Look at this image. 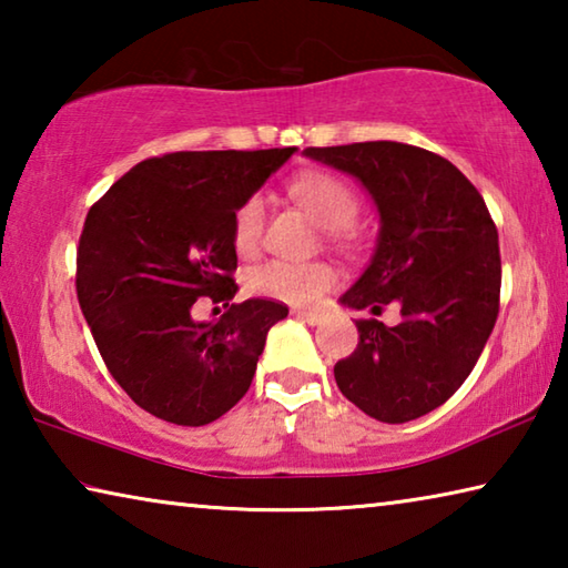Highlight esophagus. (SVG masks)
I'll use <instances>...</instances> for the list:
<instances>
[{
  "mask_svg": "<svg viewBox=\"0 0 568 568\" xmlns=\"http://www.w3.org/2000/svg\"><path fill=\"white\" fill-rule=\"evenodd\" d=\"M293 315L297 321H303L307 325H318L323 321V313L321 311H293Z\"/></svg>",
  "mask_w": 568,
  "mask_h": 568,
  "instance_id": "34e87169",
  "label": "esophagus"
}]
</instances>
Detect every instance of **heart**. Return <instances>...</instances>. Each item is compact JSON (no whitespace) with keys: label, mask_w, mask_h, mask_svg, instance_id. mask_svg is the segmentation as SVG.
Masks as SVG:
<instances>
[{"label":"heart","mask_w":568,"mask_h":568,"mask_svg":"<svg viewBox=\"0 0 568 568\" xmlns=\"http://www.w3.org/2000/svg\"><path fill=\"white\" fill-rule=\"evenodd\" d=\"M291 195L325 230H345L358 215V200L343 180L328 172H305L291 182ZM263 230V200H245L233 220V245L240 255L257 247ZM338 283V271L328 263L267 261L247 275V291L291 305H313Z\"/></svg>","instance_id":"b5f03b06"}]
</instances>
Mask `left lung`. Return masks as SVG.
Returning <instances> with one entry per match:
<instances>
[{
	"label": "left lung",
	"mask_w": 568,
	"mask_h": 568,
	"mask_svg": "<svg viewBox=\"0 0 568 568\" xmlns=\"http://www.w3.org/2000/svg\"><path fill=\"white\" fill-rule=\"evenodd\" d=\"M305 158L355 178L381 220L376 250L341 295L351 311L400 321H358V348L335 363L345 398L383 423L426 416L454 396L491 335L501 293L498 233L464 172L403 142L307 148Z\"/></svg>",
	"instance_id": "8db88e82"
}]
</instances>
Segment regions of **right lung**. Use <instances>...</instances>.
<instances>
[{
    "mask_svg": "<svg viewBox=\"0 0 568 568\" xmlns=\"http://www.w3.org/2000/svg\"><path fill=\"white\" fill-rule=\"evenodd\" d=\"M295 148L150 158L90 207L77 247V297L112 378L178 426H205L245 396L267 331L287 307L233 303V220ZM197 296L225 302L195 322Z\"/></svg>",
    "mask_w": 568,
    "mask_h": 568,
    "instance_id": "obj_1",
    "label": "right lung"
}]
</instances>
